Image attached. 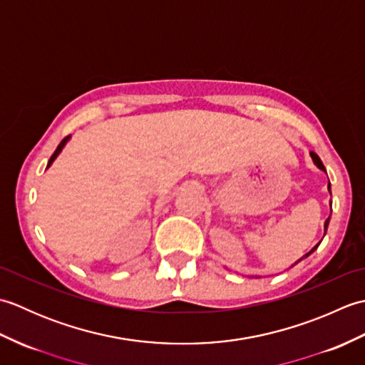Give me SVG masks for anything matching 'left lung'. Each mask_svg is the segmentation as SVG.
<instances>
[{"label": "left lung", "mask_w": 365, "mask_h": 365, "mask_svg": "<svg viewBox=\"0 0 365 365\" xmlns=\"http://www.w3.org/2000/svg\"><path fill=\"white\" fill-rule=\"evenodd\" d=\"M311 155H312V160H314V163H315V165H317V166H319V168H320L322 170H324V166H323V163H322V160L319 158V155H317V153H314V152H312ZM328 222H329V218L327 220V222H324V230H327V229H328ZM317 247H319V245H317V246L314 247V250H312L311 252H307V254L304 255V257H307V255H309V254H312V252H314V251L317 250ZM304 257H302V259H304ZM298 262H299V260H298ZM298 262H297V263H298ZM297 263H294V265H297Z\"/></svg>", "instance_id": "1"}]
</instances>
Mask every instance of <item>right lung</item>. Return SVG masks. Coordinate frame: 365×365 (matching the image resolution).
Listing matches in <instances>:
<instances>
[{
	"mask_svg": "<svg viewBox=\"0 0 365 365\" xmlns=\"http://www.w3.org/2000/svg\"><path fill=\"white\" fill-rule=\"evenodd\" d=\"M68 138H71V136H66V138L63 139V141H61V143H59V145H58V149H56V150H54V153L51 155V158H50V161H48V166H50V165H51V163L54 161V158H56V157H58V155H59V152H61V150H63V147H64V145H66V143L68 141Z\"/></svg>",
	"mask_w": 365,
	"mask_h": 365,
	"instance_id": "add662e5",
	"label": "right lung"
}]
</instances>
